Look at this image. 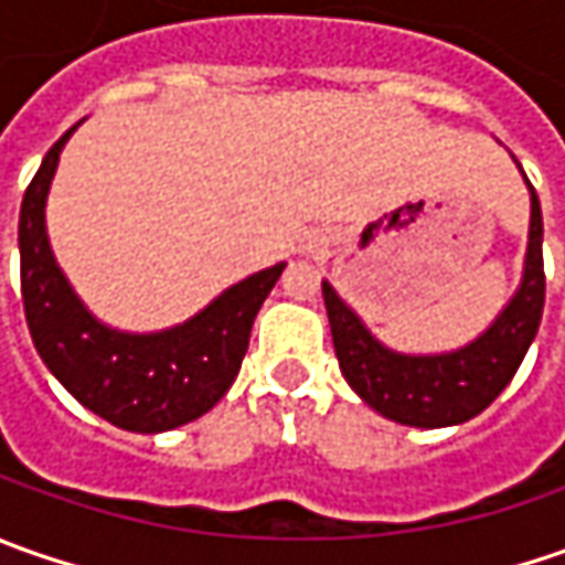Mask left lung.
<instances>
[{
  "mask_svg": "<svg viewBox=\"0 0 565 565\" xmlns=\"http://www.w3.org/2000/svg\"><path fill=\"white\" fill-rule=\"evenodd\" d=\"M532 228L522 282L510 305L475 342L444 355L386 349L361 317L323 282V301L342 377L374 412L408 427H449L481 415L515 377L544 315V223L532 182Z\"/></svg>",
  "mask_w": 565,
  "mask_h": 565,
  "instance_id": "left-lung-1",
  "label": "left lung"
}]
</instances>
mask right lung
Instances as JSON below:
<instances>
[{
    "label": "right lung",
    "instance_id": "add662e5",
    "mask_svg": "<svg viewBox=\"0 0 565 565\" xmlns=\"http://www.w3.org/2000/svg\"><path fill=\"white\" fill-rule=\"evenodd\" d=\"M75 128L50 147L21 201V298L33 345L53 377L103 422L135 434L182 427L210 412L238 377L254 317L286 264L235 282L201 315L163 333H121L99 323L58 270L43 213L58 153Z\"/></svg>",
    "mask_w": 565,
    "mask_h": 565
}]
</instances>
